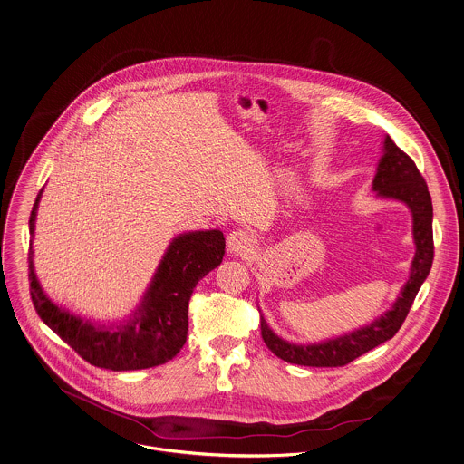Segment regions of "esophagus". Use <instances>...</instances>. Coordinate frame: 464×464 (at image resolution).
Segmentation results:
<instances>
[{
	"instance_id": "34e87169",
	"label": "esophagus",
	"mask_w": 464,
	"mask_h": 464,
	"mask_svg": "<svg viewBox=\"0 0 464 464\" xmlns=\"http://www.w3.org/2000/svg\"><path fill=\"white\" fill-rule=\"evenodd\" d=\"M255 249V238L246 229H237L227 235V251L231 255H247Z\"/></svg>"
}]
</instances>
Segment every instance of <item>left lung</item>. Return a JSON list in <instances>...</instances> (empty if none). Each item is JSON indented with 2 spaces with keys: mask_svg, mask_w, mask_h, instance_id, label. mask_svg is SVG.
Here are the masks:
<instances>
[{
  "mask_svg": "<svg viewBox=\"0 0 464 464\" xmlns=\"http://www.w3.org/2000/svg\"><path fill=\"white\" fill-rule=\"evenodd\" d=\"M372 188L379 198L406 203L412 213V238L416 253L412 257L410 279L399 299L393 308L388 309L370 325L334 340L309 345H295L281 340L261 316V338L277 358L301 366H345L377 345L392 340L402 327L434 259L432 201L418 167L390 137L384 139V151L379 160Z\"/></svg>",
  "mask_w": 464,
  "mask_h": 464,
  "instance_id": "1",
  "label": "left lung"
}]
</instances>
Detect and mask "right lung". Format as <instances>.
<instances>
[{
	"label": "right lung",
	"mask_w": 464,
	"mask_h": 464,
	"mask_svg": "<svg viewBox=\"0 0 464 464\" xmlns=\"http://www.w3.org/2000/svg\"><path fill=\"white\" fill-rule=\"evenodd\" d=\"M41 194L43 190L30 213L32 235ZM224 249L226 240L218 229L176 237L133 316L124 324L103 327L53 304L35 277L30 247L32 303L43 322L87 362L113 372L151 368L172 360L185 345L192 292L199 279L220 265Z\"/></svg>",
	"instance_id": "1"
}]
</instances>
